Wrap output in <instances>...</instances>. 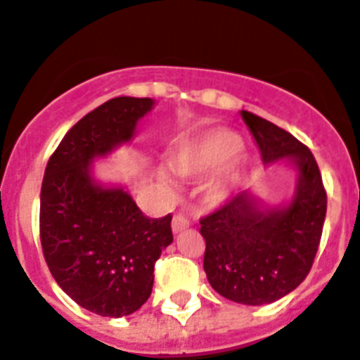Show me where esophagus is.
<instances>
[{"mask_svg": "<svg viewBox=\"0 0 360 360\" xmlns=\"http://www.w3.org/2000/svg\"><path fill=\"white\" fill-rule=\"evenodd\" d=\"M188 226L190 220L183 214H175L174 220H172V229H174V233H181V231H185Z\"/></svg>", "mask_w": 360, "mask_h": 360, "instance_id": "esophagus-1", "label": "esophagus"}]
</instances>
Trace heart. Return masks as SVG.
I'll return each instance as SVG.
<instances>
[{"label": "heart", "mask_w": 360, "mask_h": 360, "mask_svg": "<svg viewBox=\"0 0 360 360\" xmlns=\"http://www.w3.org/2000/svg\"><path fill=\"white\" fill-rule=\"evenodd\" d=\"M244 151V140L240 134L227 127H210L203 133L190 136L177 144L170 153L172 170L186 179H198L221 170L224 166L238 157ZM162 181H170L168 174H160ZM229 177H218L210 185L209 195L212 201H224L229 195Z\"/></svg>", "instance_id": "obj_1"}]
</instances>
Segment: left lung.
Returning a JSON list of instances; mask_svg holds the SVG:
<instances>
[{"label":"left lung","instance_id":"left-lung-1","mask_svg":"<svg viewBox=\"0 0 360 360\" xmlns=\"http://www.w3.org/2000/svg\"><path fill=\"white\" fill-rule=\"evenodd\" d=\"M266 166L283 162L296 183L288 200L266 203L244 190L200 221L203 270L220 296L266 305L290 294L311 270L322 236L327 195L312 153L290 133L242 110Z\"/></svg>","mask_w":360,"mask_h":360}]
</instances>
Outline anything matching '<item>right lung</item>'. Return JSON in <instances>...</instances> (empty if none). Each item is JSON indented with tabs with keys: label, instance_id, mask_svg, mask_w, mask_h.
Segmentation results:
<instances>
[{
	"label": "right lung",
	"instance_id": "1",
	"mask_svg": "<svg viewBox=\"0 0 360 360\" xmlns=\"http://www.w3.org/2000/svg\"><path fill=\"white\" fill-rule=\"evenodd\" d=\"M151 98L105 101L66 133L40 192V242L57 285L99 316H129L148 302L153 268L174 242L172 216L142 214L125 185L96 177V160L129 146Z\"/></svg>",
	"mask_w": 360,
	"mask_h": 360
}]
</instances>
